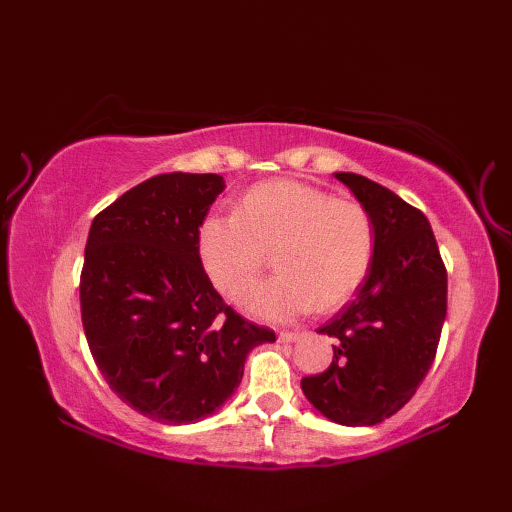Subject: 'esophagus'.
Segmentation results:
<instances>
[{"instance_id": "1", "label": "esophagus", "mask_w": 512, "mask_h": 512, "mask_svg": "<svg viewBox=\"0 0 512 512\" xmlns=\"http://www.w3.org/2000/svg\"><path fill=\"white\" fill-rule=\"evenodd\" d=\"M297 339H301V332L299 330H295V332H279V341L281 343H295Z\"/></svg>"}]
</instances>
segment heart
<instances>
[{
    "instance_id": "obj_1",
    "label": "heart",
    "mask_w": 512,
    "mask_h": 512,
    "mask_svg": "<svg viewBox=\"0 0 512 512\" xmlns=\"http://www.w3.org/2000/svg\"><path fill=\"white\" fill-rule=\"evenodd\" d=\"M374 246L372 213L361 202L295 180L259 184L235 215H206L198 228L204 273L235 303L255 288L273 253L279 273L255 290L248 308L277 321L343 306L365 281Z\"/></svg>"
}]
</instances>
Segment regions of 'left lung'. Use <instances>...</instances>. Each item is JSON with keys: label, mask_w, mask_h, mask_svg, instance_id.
<instances>
[{"label": "left lung", "mask_w": 512, "mask_h": 512, "mask_svg": "<svg viewBox=\"0 0 512 512\" xmlns=\"http://www.w3.org/2000/svg\"><path fill=\"white\" fill-rule=\"evenodd\" d=\"M334 178L372 213L374 259L356 299L317 330L334 339V356L325 372L303 378L301 389L332 422L369 427L407 405L436 358L447 268L420 209L358 173Z\"/></svg>", "instance_id": "1"}]
</instances>
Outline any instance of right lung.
Instances as JSON below:
<instances>
[{"instance_id":"right-lung-1","label":"right lung","mask_w":512,"mask_h":512,"mask_svg":"<svg viewBox=\"0 0 512 512\" xmlns=\"http://www.w3.org/2000/svg\"><path fill=\"white\" fill-rule=\"evenodd\" d=\"M224 180L160 173L94 217L81 270V321L114 394L162 424H191L224 405L248 352L275 332L217 295L198 228Z\"/></svg>"}]
</instances>
